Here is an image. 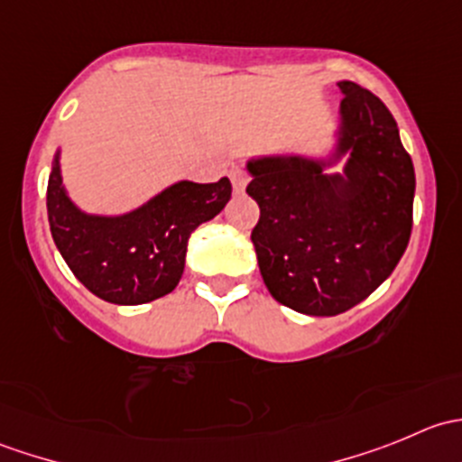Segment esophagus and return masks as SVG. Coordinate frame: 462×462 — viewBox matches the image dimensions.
<instances>
[{
	"instance_id": "esophagus-1",
	"label": "esophagus",
	"mask_w": 462,
	"mask_h": 462,
	"mask_svg": "<svg viewBox=\"0 0 462 462\" xmlns=\"http://www.w3.org/2000/svg\"><path fill=\"white\" fill-rule=\"evenodd\" d=\"M230 179H232V188H235V192H236V194L244 192L245 185H248V176H245L241 170H235V171H232V174H230Z\"/></svg>"
}]
</instances>
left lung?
<instances>
[{
    "mask_svg": "<svg viewBox=\"0 0 462 462\" xmlns=\"http://www.w3.org/2000/svg\"><path fill=\"white\" fill-rule=\"evenodd\" d=\"M324 153L245 162L261 209L253 230L261 277L279 304L330 318L371 295L411 236L416 174L384 102L351 80ZM343 162V170L332 167Z\"/></svg>",
    "mask_w": 462,
    "mask_h": 462,
    "instance_id": "1",
    "label": "left lung"
}]
</instances>
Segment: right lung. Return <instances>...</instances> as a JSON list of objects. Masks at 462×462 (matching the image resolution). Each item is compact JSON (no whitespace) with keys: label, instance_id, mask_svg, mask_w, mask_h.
I'll use <instances>...</instances> for the list:
<instances>
[{"label":"right lung","instance_id":"add662e5","mask_svg":"<svg viewBox=\"0 0 462 462\" xmlns=\"http://www.w3.org/2000/svg\"><path fill=\"white\" fill-rule=\"evenodd\" d=\"M55 149L46 188L51 235L78 282L100 300L138 306L179 286L192 232L217 217L232 197L230 180H176L123 214L87 212L62 180Z\"/></svg>","mask_w":462,"mask_h":462}]
</instances>
